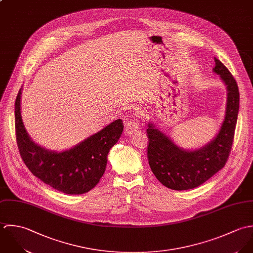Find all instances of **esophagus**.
Here are the masks:
<instances>
[{
	"label": "esophagus",
	"mask_w": 253,
	"mask_h": 253,
	"mask_svg": "<svg viewBox=\"0 0 253 253\" xmlns=\"http://www.w3.org/2000/svg\"><path fill=\"white\" fill-rule=\"evenodd\" d=\"M125 133L128 135L133 134L134 132L139 130V124L137 122V120L135 119H128L125 123Z\"/></svg>",
	"instance_id": "obj_1"
}]
</instances>
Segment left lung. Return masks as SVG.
<instances>
[{
    "instance_id": "obj_1",
    "label": "left lung",
    "mask_w": 253,
    "mask_h": 253,
    "mask_svg": "<svg viewBox=\"0 0 253 253\" xmlns=\"http://www.w3.org/2000/svg\"><path fill=\"white\" fill-rule=\"evenodd\" d=\"M213 70L227 85L228 101L224 122L212 142L198 151H184L154 125H148L147 154L152 173L171 190L183 191L201 186L222 169L229 158L238 120L240 93L234 76L216 57Z\"/></svg>"
}]
</instances>
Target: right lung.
Segmentation results:
<instances>
[{
	"instance_id": "add662e5",
	"label": "right lung",
	"mask_w": 253,
	"mask_h": 253,
	"mask_svg": "<svg viewBox=\"0 0 253 253\" xmlns=\"http://www.w3.org/2000/svg\"><path fill=\"white\" fill-rule=\"evenodd\" d=\"M19 90L14 106L15 136L20 156L31 173L45 184L67 195L92 190L104 173L107 153L117 143L123 122L117 119L75 148L63 152H49L29 138L20 113Z\"/></svg>"
}]
</instances>
